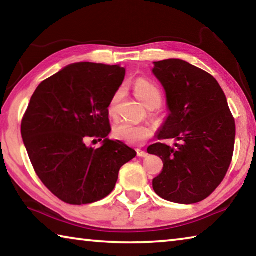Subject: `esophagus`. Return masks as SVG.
<instances>
[{
    "label": "esophagus",
    "mask_w": 256,
    "mask_h": 256,
    "mask_svg": "<svg viewBox=\"0 0 256 256\" xmlns=\"http://www.w3.org/2000/svg\"><path fill=\"white\" fill-rule=\"evenodd\" d=\"M136 154H138V157H142V158H144V157H146V156H148V154H146V151L141 150V149H138L136 150Z\"/></svg>",
    "instance_id": "34e87169"
}]
</instances>
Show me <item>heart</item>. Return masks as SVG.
Masks as SVG:
<instances>
[{
    "label": "heart",
    "instance_id": "1",
    "mask_svg": "<svg viewBox=\"0 0 256 256\" xmlns=\"http://www.w3.org/2000/svg\"><path fill=\"white\" fill-rule=\"evenodd\" d=\"M136 97L148 108H157L162 102V89L154 81L146 78H138L133 84ZM124 97V90L120 88L112 94L108 102V114L116 118L118 115L120 104ZM112 134L118 140L126 144L138 146L144 144L151 136V128L146 124H133L130 122H120L112 128Z\"/></svg>",
    "mask_w": 256,
    "mask_h": 256
}]
</instances>
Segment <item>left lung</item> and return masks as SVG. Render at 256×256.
Wrapping results in <instances>:
<instances>
[{
  "mask_svg": "<svg viewBox=\"0 0 256 256\" xmlns=\"http://www.w3.org/2000/svg\"><path fill=\"white\" fill-rule=\"evenodd\" d=\"M154 76L166 90L170 116L148 154L160 157L162 174L152 180L164 200L192 204L218 188L230 166L235 146V118L222 86L209 73L185 60L154 62Z\"/></svg>",
  "mask_w": 256,
  "mask_h": 256,
  "instance_id": "obj_1",
  "label": "left lung"
}]
</instances>
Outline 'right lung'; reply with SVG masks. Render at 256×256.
<instances>
[{
    "label": "right lung",
    "mask_w": 256,
    "mask_h": 256,
    "mask_svg": "<svg viewBox=\"0 0 256 256\" xmlns=\"http://www.w3.org/2000/svg\"><path fill=\"white\" fill-rule=\"evenodd\" d=\"M125 68L76 63L42 82L21 120V136L37 176L60 201L89 204L114 190L118 172L136 156L110 132L108 102ZM103 141L100 148L85 142Z\"/></svg>",
    "instance_id": "right-lung-1"
}]
</instances>
